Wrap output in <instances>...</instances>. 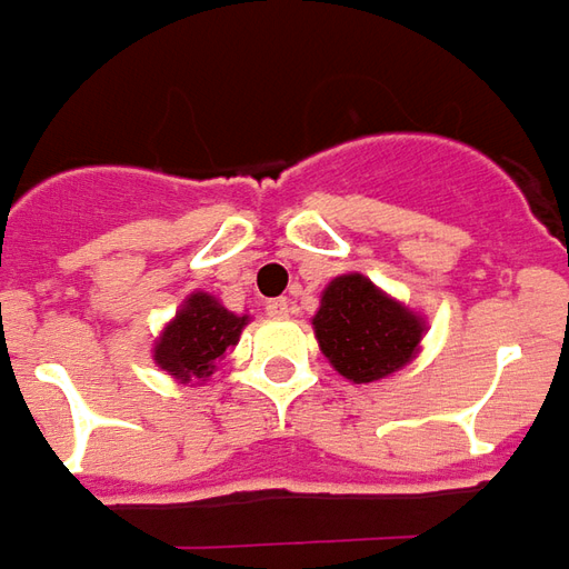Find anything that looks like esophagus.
I'll use <instances>...</instances> for the list:
<instances>
[{
  "mask_svg": "<svg viewBox=\"0 0 569 569\" xmlns=\"http://www.w3.org/2000/svg\"><path fill=\"white\" fill-rule=\"evenodd\" d=\"M289 311H292V301L289 299H270L268 301L270 317H289Z\"/></svg>",
  "mask_w": 569,
  "mask_h": 569,
  "instance_id": "34e87169",
  "label": "esophagus"
}]
</instances>
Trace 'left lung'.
<instances>
[{"label": "left lung", "mask_w": 569, "mask_h": 569, "mask_svg": "<svg viewBox=\"0 0 569 569\" xmlns=\"http://www.w3.org/2000/svg\"><path fill=\"white\" fill-rule=\"evenodd\" d=\"M315 336L327 361L351 382L386 380L420 349L427 320L386 296L361 273H342L323 289Z\"/></svg>", "instance_id": "obj_1"}]
</instances>
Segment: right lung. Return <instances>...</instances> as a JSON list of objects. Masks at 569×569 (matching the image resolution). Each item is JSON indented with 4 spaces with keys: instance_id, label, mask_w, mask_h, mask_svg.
I'll list each match as a JSON object with an SVG mask.
<instances>
[{
    "instance_id": "right-lung-1",
    "label": "right lung",
    "mask_w": 569,
    "mask_h": 569,
    "mask_svg": "<svg viewBox=\"0 0 569 569\" xmlns=\"http://www.w3.org/2000/svg\"><path fill=\"white\" fill-rule=\"evenodd\" d=\"M249 315H233L208 292H192L154 342V365L180 382H202L242 336Z\"/></svg>"
}]
</instances>
